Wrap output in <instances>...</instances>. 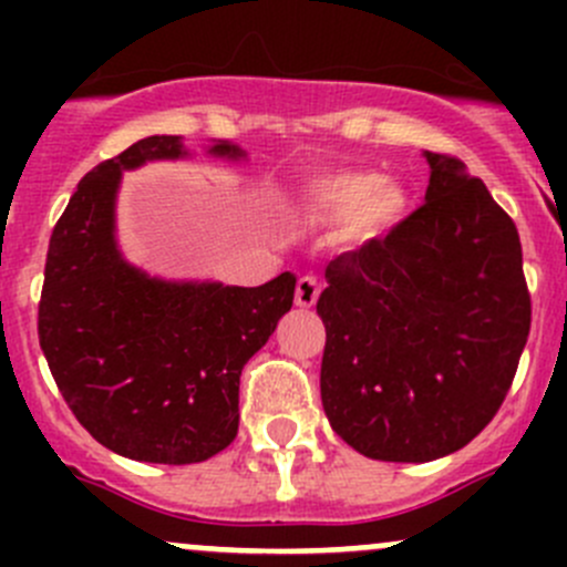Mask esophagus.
<instances>
[{
	"instance_id": "obj_1",
	"label": "esophagus",
	"mask_w": 567,
	"mask_h": 567,
	"mask_svg": "<svg viewBox=\"0 0 567 567\" xmlns=\"http://www.w3.org/2000/svg\"><path fill=\"white\" fill-rule=\"evenodd\" d=\"M320 296V282L316 277H301L299 282H296V307H305V310H310V307H316Z\"/></svg>"
}]
</instances>
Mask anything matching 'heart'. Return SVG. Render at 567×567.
Instances as JSON below:
<instances>
[{"label": "heart", "mask_w": 567, "mask_h": 567, "mask_svg": "<svg viewBox=\"0 0 567 567\" xmlns=\"http://www.w3.org/2000/svg\"><path fill=\"white\" fill-rule=\"evenodd\" d=\"M411 197L398 181H381L370 169H340L307 183L301 210L318 225H346L362 238L390 233L405 214Z\"/></svg>", "instance_id": "obj_1"}]
</instances>
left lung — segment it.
<instances>
[{
  "label": "left lung",
  "instance_id": "left-lung-1",
  "mask_svg": "<svg viewBox=\"0 0 567 567\" xmlns=\"http://www.w3.org/2000/svg\"><path fill=\"white\" fill-rule=\"evenodd\" d=\"M425 205L326 266L320 400L375 461L466 447L499 411L529 337L522 241L485 183L425 151Z\"/></svg>",
  "mask_w": 567,
  "mask_h": 567
}]
</instances>
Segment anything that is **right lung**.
I'll list each match as a JSON object with an SVG mask.
<instances>
[{
  "mask_svg": "<svg viewBox=\"0 0 567 567\" xmlns=\"http://www.w3.org/2000/svg\"><path fill=\"white\" fill-rule=\"evenodd\" d=\"M208 153L241 158L219 142ZM186 156L181 136H147L79 181L45 255L38 337L68 409L123 458L199 463L238 433L244 364L293 307L296 277L260 288L167 282L123 260L114 197L123 169Z\"/></svg>",
  "mask_w": 567,
  "mask_h": 567,
  "instance_id": "right-lung-1",
  "label": "right lung"
}]
</instances>
